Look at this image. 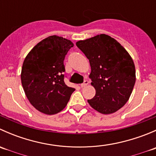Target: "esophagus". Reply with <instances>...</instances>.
Wrapping results in <instances>:
<instances>
[{
  "label": "esophagus",
  "mask_w": 156,
  "mask_h": 156,
  "mask_svg": "<svg viewBox=\"0 0 156 156\" xmlns=\"http://www.w3.org/2000/svg\"><path fill=\"white\" fill-rule=\"evenodd\" d=\"M88 84H89V81H88V80H85V81H84V83H82V84H81V87H85V86H87Z\"/></svg>",
  "instance_id": "esophagus-1"
}]
</instances>
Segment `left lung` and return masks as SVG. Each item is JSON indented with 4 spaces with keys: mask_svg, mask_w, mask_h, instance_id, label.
<instances>
[{
    "mask_svg": "<svg viewBox=\"0 0 156 156\" xmlns=\"http://www.w3.org/2000/svg\"><path fill=\"white\" fill-rule=\"evenodd\" d=\"M89 59L96 94L88 103L102 114L115 112L127 103L136 81L133 61L127 50L107 34L76 43Z\"/></svg>",
    "mask_w": 156,
    "mask_h": 156,
    "instance_id": "left-lung-1",
    "label": "left lung"
}]
</instances>
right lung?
<instances>
[{
  "label": "right lung",
  "instance_id": "add662e5",
  "mask_svg": "<svg viewBox=\"0 0 156 156\" xmlns=\"http://www.w3.org/2000/svg\"><path fill=\"white\" fill-rule=\"evenodd\" d=\"M71 41L52 35L33 48L23 62L21 81L30 103L39 112L53 115L62 111L75 88L64 82V59Z\"/></svg>",
  "mask_w": 156,
  "mask_h": 156
}]
</instances>
